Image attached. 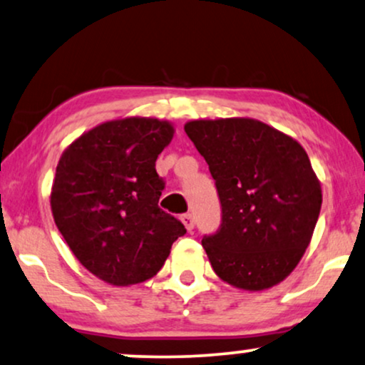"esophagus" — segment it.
I'll return each instance as SVG.
<instances>
[{"mask_svg": "<svg viewBox=\"0 0 365 365\" xmlns=\"http://www.w3.org/2000/svg\"><path fill=\"white\" fill-rule=\"evenodd\" d=\"M182 222L187 227V230H193L195 228V217H193V213H183Z\"/></svg>", "mask_w": 365, "mask_h": 365, "instance_id": "34e87169", "label": "esophagus"}]
</instances>
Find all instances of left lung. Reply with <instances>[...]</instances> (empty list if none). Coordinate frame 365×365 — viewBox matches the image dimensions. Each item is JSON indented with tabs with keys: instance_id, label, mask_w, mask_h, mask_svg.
<instances>
[{
	"instance_id": "8db88e82",
	"label": "left lung",
	"mask_w": 365,
	"mask_h": 365,
	"mask_svg": "<svg viewBox=\"0 0 365 365\" xmlns=\"http://www.w3.org/2000/svg\"><path fill=\"white\" fill-rule=\"evenodd\" d=\"M185 133L220 200V227L202 239L215 274L244 290L279 284L302 259L322 205L305 150L252 118L188 121Z\"/></svg>"
}]
</instances>
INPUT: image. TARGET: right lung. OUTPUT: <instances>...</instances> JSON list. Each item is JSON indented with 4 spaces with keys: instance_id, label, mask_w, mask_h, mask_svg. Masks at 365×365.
Masks as SVG:
<instances>
[{
    "instance_id": "obj_1",
    "label": "right lung",
    "mask_w": 365,
    "mask_h": 365,
    "mask_svg": "<svg viewBox=\"0 0 365 365\" xmlns=\"http://www.w3.org/2000/svg\"><path fill=\"white\" fill-rule=\"evenodd\" d=\"M173 126L155 118L106 121L81 135L56 167L51 212L81 265L111 285L162 269L183 223L158 207L165 180L155 162Z\"/></svg>"
}]
</instances>
